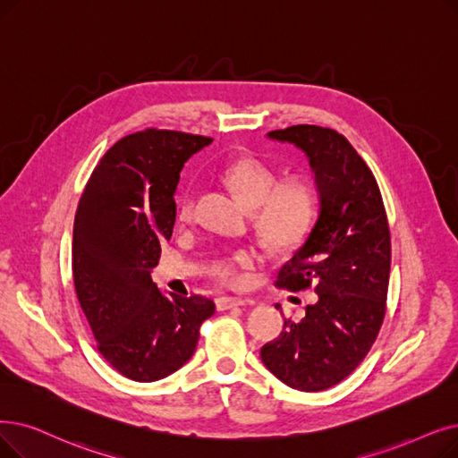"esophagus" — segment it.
<instances>
[{"mask_svg":"<svg viewBox=\"0 0 458 458\" xmlns=\"http://www.w3.org/2000/svg\"><path fill=\"white\" fill-rule=\"evenodd\" d=\"M247 303H254V301L243 300V297H221V300H216V309L226 310V309H233V307H243Z\"/></svg>","mask_w":458,"mask_h":458,"instance_id":"1","label":"esophagus"}]
</instances>
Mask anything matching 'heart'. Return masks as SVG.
Here are the masks:
<instances>
[{"instance_id": "heart-1", "label": "heart", "mask_w": 458, "mask_h": 458, "mask_svg": "<svg viewBox=\"0 0 458 458\" xmlns=\"http://www.w3.org/2000/svg\"><path fill=\"white\" fill-rule=\"evenodd\" d=\"M223 182L252 209V225L262 240L276 250L292 249L307 235L316 215V191L305 175H288L278 182V172L260 158H240L223 172ZM196 196L187 191L177 206V223L194 221ZM258 262L254 249H240L213 264L218 281L237 286L243 271Z\"/></svg>"}]
</instances>
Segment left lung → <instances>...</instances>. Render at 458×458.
Masks as SVG:
<instances>
[{"label": "left lung", "mask_w": 458, "mask_h": 458, "mask_svg": "<svg viewBox=\"0 0 458 458\" xmlns=\"http://www.w3.org/2000/svg\"><path fill=\"white\" fill-rule=\"evenodd\" d=\"M305 151L320 196V213L301 247L278 271L276 286H314L301 322L284 320L262 346L264 365L300 391H324L360 365L386 316L391 235L380 189L343 134L318 125L267 132Z\"/></svg>", "instance_id": "left-lung-1"}]
</instances>
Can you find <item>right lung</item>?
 <instances>
[{"label": "right lung", "mask_w": 458, "mask_h": 458, "mask_svg": "<svg viewBox=\"0 0 458 458\" xmlns=\"http://www.w3.org/2000/svg\"><path fill=\"white\" fill-rule=\"evenodd\" d=\"M213 140L146 129L115 142L95 166L72 232L76 297L105 360L129 380L182 369L215 312L202 295H165L151 281L175 223V187L189 157Z\"/></svg>", "instance_id": "obj_1"}]
</instances>
